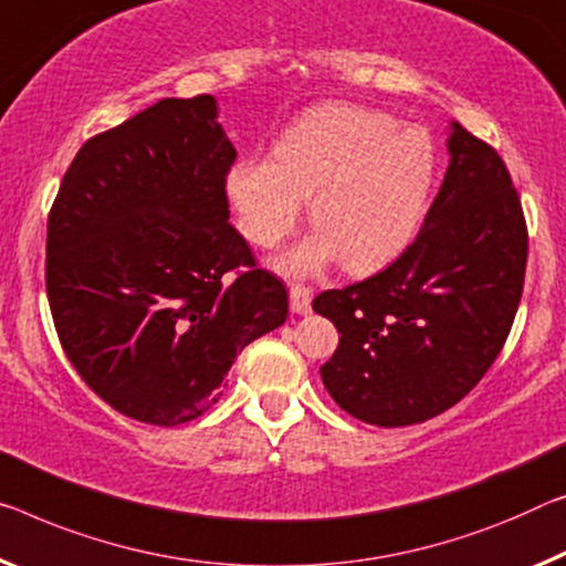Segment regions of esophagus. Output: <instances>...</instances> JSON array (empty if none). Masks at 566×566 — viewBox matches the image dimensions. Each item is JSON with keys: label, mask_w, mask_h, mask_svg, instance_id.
Instances as JSON below:
<instances>
[{"label": "esophagus", "mask_w": 566, "mask_h": 566, "mask_svg": "<svg viewBox=\"0 0 566 566\" xmlns=\"http://www.w3.org/2000/svg\"><path fill=\"white\" fill-rule=\"evenodd\" d=\"M291 311L293 313H311V298L313 291L306 289V285H291Z\"/></svg>", "instance_id": "1"}]
</instances>
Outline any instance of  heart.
I'll list each match as a JSON object with an SVG mask.
<instances>
[{
	"label": "heart",
	"mask_w": 566,
	"mask_h": 566,
	"mask_svg": "<svg viewBox=\"0 0 566 566\" xmlns=\"http://www.w3.org/2000/svg\"><path fill=\"white\" fill-rule=\"evenodd\" d=\"M432 138L381 111L311 108L285 128L273 159H240L224 192L238 228L258 248H275L311 197L318 228L281 260L289 273H313L342 258L349 273L377 271L407 248L434 185Z\"/></svg>",
	"instance_id": "1"
}]
</instances>
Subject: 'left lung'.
Returning <instances> with one entry per match:
<instances>
[{
  "label": "left lung",
  "mask_w": 566,
  "mask_h": 566,
  "mask_svg": "<svg viewBox=\"0 0 566 566\" xmlns=\"http://www.w3.org/2000/svg\"><path fill=\"white\" fill-rule=\"evenodd\" d=\"M448 154L412 245L381 273L313 301L342 334L321 367L324 387L377 428L424 422L471 392L524 291L528 234L506 164L455 120Z\"/></svg>",
  "instance_id": "left-lung-1"
}]
</instances>
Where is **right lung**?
<instances>
[{
    "instance_id": "right-lung-1",
    "label": "right lung",
    "mask_w": 566,
    "mask_h": 566,
    "mask_svg": "<svg viewBox=\"0 0 566 566\" xmlns=\"http://www.w3.org/2000/svg\"><path fill=\"white\" fill-rule=\"evenodd\" d=\"M234 156L212 95L164 98L88 138L50 210L60 344L138 422L174 428L210 410L234 356L289 318L285 285L230 224Z\"/></svg>"
}]
</instances>
